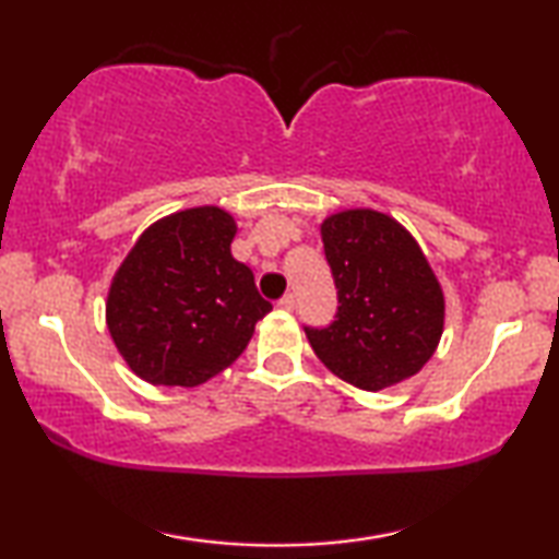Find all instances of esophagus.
<instances>
[{
	"instance_id": "obj_1",
	"label": "esophagus",
	"mask_w": 559,
	"mask_h": 559,
	"mask_svg": "<svg viewBox=\"0 0 559 559\" xmlns=\"http://www.w3.org/2000/svg\"><path fill=\"white\" fill-rule=\"evenodd\" d=\"M278 306L283 310H293V308H296V296H293V293H286V296L278 300Z\"/></svg>"
}]
</instances>
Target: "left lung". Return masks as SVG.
Returning a JSON list of instances; mask_svg holds the SVG:
<instances>
[{"instance_id":"1","label":"left lung","mask_w":559,"mask_h":559,"mask_svg":"<svg viewBox=\"0 0 559 559\" xmlns=\"http://www.w3.org/2000/svg\"><path fill=\"white\" fill-rule=\"evenodd\" d=\"M337 288L328 328H306L330 372L367 392L409 380L437 353L443 290L404 226L374 210H345L320 224Z\"/></svg>"}]
</instances>
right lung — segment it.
<instances>
[{
    "mask_svg": "<svg viewBox=\"0 0 559 559\" xmlns=\"http://www.w3.org/2000/svg\"><path fill=\"white\" fill-rule=\"evenodd\" d=\"M236 222L194 206L147 226L112 276L106 320L140 380L197 386L239 357L273 308L231 257Z\"/></svg>",
    "mask_w": 559,
    "mask_h": 559,
    "instance_id": "obj_1",
    "label": "right lung"
}]
</instances>
